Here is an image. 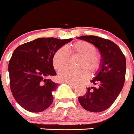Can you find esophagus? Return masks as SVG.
Returning <instances> with one entry per match:
<instances>
[{
    "mask_svg": "<svg viewBox=\"0 0 134 134\" xmlns=\"http://www.w3.org/2000/svg\"><path fill=\"white\" fill-rule=\"evenodd\" d=\"M68 85L69 86H70V87H71V88H74L75 87V85L71 84V83H68Z\"/></svg>",
    "mask_w": 134,
    "mask_h": 134,
    "instance_id": "34e87169",
    "label": "esophagus"
}]
</instances>
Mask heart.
<instances>
[{
    "mask_svg": "<svg viewBox=\"0 0 134 134\" xmlns=\"http://www.w3.org/2000/svg\"><path fill=\"white\" fill-rule=\"evenodd\" d=\"M94 45L85 41H79L64 49H59L53 58V64L57 71H60L67 66L70 55H79L77 69H64L59 73V79L71 84H77L87 79L88 74H93L100 66L101 59L96 53Z\"/></svg>",
    "mask_w": 134,
    "mask_h": 134,
    "instance_id": "obj_1",
    "label": "heart"
}]
</instances>
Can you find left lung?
Here are the masks:
<instances>
[{"instance_id": "left-lung-1", "label": "left lung", "mask_w": 134, "mask_h": 134, "mask_svg": "<svg viewBox=\"0 0 134 134\" xmlns=\"http://www.w3.org/2000/svg\"><path fill=\"white\" fill-rule=\"evenodd\" d=\"M93 44L101 54V64L96 76L91 81L96 87L87 88L85 94L78 97L81 105L91 112H102L113 104L124 86L126 58L120 47L112 41L96 36L77 37Z\"/></svg>"}]
</instances>
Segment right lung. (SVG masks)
<instances>
[{"instance_id": "right-lung-1", "label": "right lung", "mask_w": 134, "mask_h": 134, "mask_svg": "<svg viewBox=\"0 0 134 134\" xmlns=\"http://www.w3.org/2000/svg\"><path fill=\"white\" fill-rule=\"evenodd\" d=\"M72 38H37L18 46L8 64L10 89L19 105L32 113L47 109L53 101L52 92L58 84L50 76L56 75L53 64L55 53Z\"/></svg>"}]
</instances>
